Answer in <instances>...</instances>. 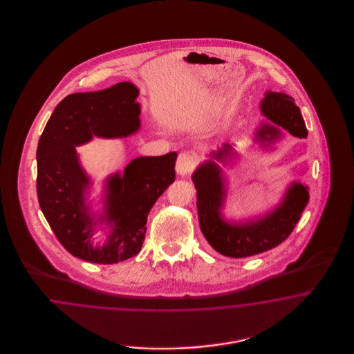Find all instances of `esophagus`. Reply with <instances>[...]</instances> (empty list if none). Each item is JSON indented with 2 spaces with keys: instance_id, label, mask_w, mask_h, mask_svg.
<instances>
[{
  "instance_id": "34e87169",
  "label": "esophagus",
  "mask_w": 354,
  "mask_h": 354,
  "mask_svg": "<svg viewBox=\"0 0 354 354\" xmlns=\"http://www.w3.org/2000/svg\"><path fill=\"white\" fill-rule=\"evenodd\" d=\"M196 165V159L191 152H182L176 160V172L182 176L192 172Z\"/></svg>"
}]
</instances>
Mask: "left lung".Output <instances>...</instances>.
I'll list each match as a JSON object with an SVG mask.
<instances>
[{"label": "left lung", "instance_id": "left-lung-1", "mask_svg": "<svg viewBox=\"0 0 354 354\" xmlns=\"http://www.w3.org/2000/svg\"><path fill=\"white\" fill-rule=\"evenodd\" d=\"M260 109L264 117L273 123H263L256 131L254 140L264 147L283 135L279 127L297 138L308 135L300 109L292 97L284 93L267 91ZM234 152L230 143H224L218 151L211 152L212 160L204 162L196 169L192 174V182L198 191L196 205L203 235L215 251L240 259L266 252L281 244L301 218L309 202V192L306 185L293 182L288 187L281 203L264 216L240 224L228 223L220 212L227 192L221 169L214 160L227 163Z\"/></svg>", "mask_w": 354, "mask_h": 354}]
</instances>
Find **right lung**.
I'll return each instance as SVG.
<instances>
[{
    "label": "right lung",
    "instance_id": "add662e5",
    "mask_svg": "<svg viewBox=\"0 0 354 354\" xmlns=\"http://www.w3.org/2000/svg\"><path fill=\"white\" fill-rule=\"evenodd\" d=\"M139 90L120 82L101 91L75 93L58 103L37 147V195L54 235L65 250L84 261L115 264L138 254L147 216L158 198L175 180L178 153L140 156L110 175L104 188V214L95 220L84 204L90 178L75 146L100 138H123L140 127ZM112 230L108 241L93 247L98 223Z\"/></svg>",
    "mask_w": 354,
    "mask_h": 354
}]
</instances>
